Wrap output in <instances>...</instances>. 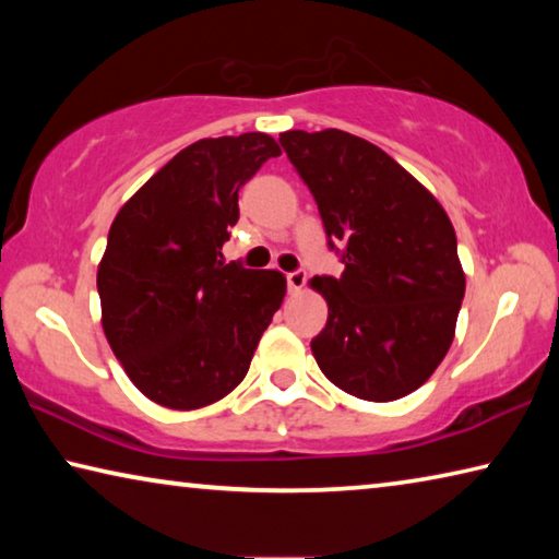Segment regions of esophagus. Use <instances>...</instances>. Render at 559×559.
<instances>
[{"instance_id": "obj_1", "label": "esophagus", "mask_w": 559, "mask_h": 559, "mask_svg": "<svg viewBox=\"0 0 559 559\" xmlns=\"http://www.w3.org/2000/svg\"><path fill=\"white\" fill-rule=\"evenodd\" d=\"M286 281H288V290H290V293H300L302 288H306V281H308V276H306V271L298 269V271L288 273Z\"/></svg>"}]
</instances>
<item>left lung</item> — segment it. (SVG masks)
<instances>
[{
    "instance_id": "1",
    "label": "left lung",
    "mask_w": 559,
    "mask_h": 559,
    "mask_svg": "<svg viewBox=\"0 0 559 559\" xmlns=\"http://www.w3.org/2000/svg\"><path fill=\"white\" fill-rule=\"evenodd\" d=\"M278 143L345 263L340 278L310 281L328 300L310 343L318 367L359 400L412 394L447 357L466 293L449 214L384 150L349 132L288 130Z\"/></svg>"
}]
</instances>
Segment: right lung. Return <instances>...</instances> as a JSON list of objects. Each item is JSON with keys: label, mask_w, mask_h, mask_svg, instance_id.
I'll list each match as a JSON object with an SVG mask.
<instances>
[{"label": "right lung", "mask_w": 559, "mask_h": 559, "mask_svg": "<svg viewBox=\"0 0 559 559\" xmlns=\"http://www.w3.org/2000/svg\"><path fill=\"white\" fill-rule=\"evenodd\" d=\"M281 147L266 132L197 140L122 204L98 266L103 333L167 409L219 402L249 372L286 296L278 271L226 263L239 189Z\"/></svg>", "instance_id": "1"}]
</instances>
